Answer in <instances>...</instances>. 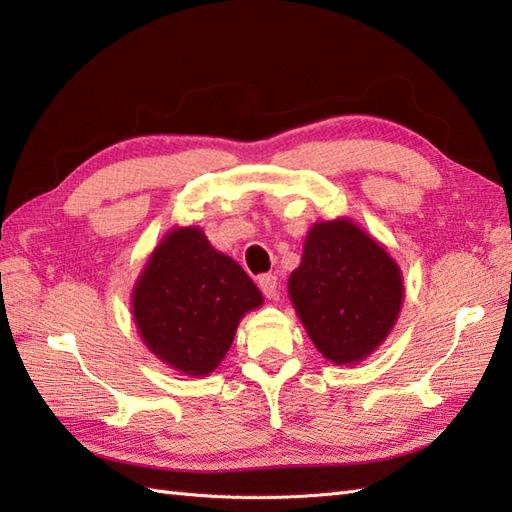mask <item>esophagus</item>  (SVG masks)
<instances>
[{
  "label": "esophagus",
  "instance_id": "1",
  "mask_svg": "<svg viewBox=\"0 0 512 512\" xmlns=\"http://www.w3.org/2000/svg\"><path fill=\"white\" fill-rule=\"evenodd\" d=\"M257 284H259V290L264 292V297H268V299H275L277 297V284H279V281H277L275 275H270V273L259 275Z\"/></svg>",
  "mask_w": 512,
  "mask_h": 512
}]
</instances>
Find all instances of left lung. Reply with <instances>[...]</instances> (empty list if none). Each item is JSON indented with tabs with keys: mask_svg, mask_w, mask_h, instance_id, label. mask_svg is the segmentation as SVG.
Here are the masks:
<instances>
[{
	"mask_svg": "<svg viewBox=\"0 0 512 512\" xmlns=\"http://www.w3.org/2000/svg\"><path fill=\"white\" fill-rule=\"evenodd\" d=\"M288 292L317 350L345 365L363 361L394 328L402 279L383 246L334 220L312 226Z\"/></svg>",
	"mask_w": 512,
	"mask_h": 512,
	"instance_id": "1",
	"label": "left lung"
}]
</instances>
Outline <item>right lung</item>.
<instances>
[{
    "label": "right lung",
    "mask_w": 512,
    "mask_h": 512,
    "mask_svg": "<svg viewBox=\"0 0 512 512\" xmlns=\"http://www.w3.org/2000/svg\"><path fill=\"white\" fill-rule=\"evenodd\" d=\"M132 306L151 352L182 374L204 376L220 365L244 312L262 306V292L200 228H178L151 255Z\"/></svg>",
    "instance_id": "obj_1"
}]
</instances>
